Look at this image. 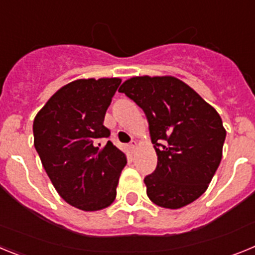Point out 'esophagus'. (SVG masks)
<instances>
[{"label":"esophagus","instance_id":"1","mask_svg":"<svg viewBox=\"0 0 255 255\" xmlns=\"http://www.w3.org/2000/svg\"><path fill=\"white\" fill-rule=\"evenodd\" d=\"M129 147H130V149H131V150L136 149V147H138V143H136V141H131Z\"/></svg>","mask_w":255,"mask_h":255}]
</instances>
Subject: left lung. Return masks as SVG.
Wrapping results in <instances>:
<instances>
[{"label":"left lung","instance_id":"8db88e82","mask_svg":"<svg viewBox=\"0 0 255 255\" xmlns=\"http://www.w3.org/2000/svg\"><path fill=\"white\" fill-rule=\"evenodd\" d=\"M119 92L147 116L157 167L145 176L147 195L162 208L177 209L208 188L220 166L226 130L220 115L173 76H134Z\"/></svg>","mask_w":255,"mask_h":255}]
</instances>
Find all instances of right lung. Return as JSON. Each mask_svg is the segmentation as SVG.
Wrapping results in <instances>:
<instances>
[{"instance_id": "obj_1", "label": "right lung", "mask_w": 255, "mask_h": 255, "mask_svg": "<svg viewBox=\"0 0 255 255\" xmlns=\"http://www.w3.org/2000/svg\"><path fill=\"white\" fill-rule=\"evenodd\" d=\"M119 78L78 79L60 88L33 123L34 147L60 197L70 206L93 212L116 198L126 155L103 125Z\"/></svg>"}]
</instances>
